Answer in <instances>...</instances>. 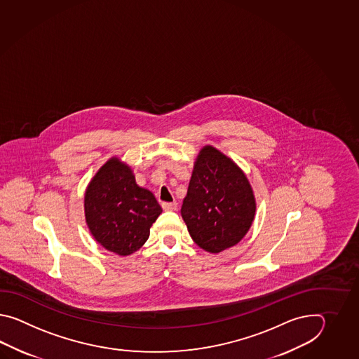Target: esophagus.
<instances>
[{
  "mask_svg": "<svg viewBox=\"0 0 359 359\" xmlns=\"http://www.w3.org/2000/svg\"><path fill=\"white\" fill-rule=\"evenodd\" d=\"M161 206H163V209H164V210H167V212H173V210H177L176 201H173V203H163Z\"/></svg>",
  "mask_w": 359,
  "mask_h": 359,
  "instance_id": "esophagus-1",
  "label": "esophagus"
}]
</instances>
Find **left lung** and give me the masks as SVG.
Returning a JSON list of instances; mask_svg holds the SVG:
<instances>
[{"mask_svg":"<svg viewBox=\"0 0 359 359\" xmlns=\"http://www.w3.org/2000/svg\"><path fill=\"white\" fill-rule=\"evenodd\" d=\"M255 196L243 169L213 146L198 151L181 215L201 249L218 254L238 244L255 217Z\"/></svg>","mask_w":359,"mask_h":359,"instance_id":"8db88e82","label":"left lung"}]
</instances>
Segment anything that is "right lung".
Segmentation results:
<instances>
[{"mask_svg": "<svg viewBox=\"0 0 359 359\" xmlns=\"http://www.w3.org/2000/svg\"><path fill=\"white\" fill-rule=\"evenodd\" d=\"M161 212L153 192L138 186L133 170L118 156L96 172L84 192V217L92 236L121 257L141 249Z\"/></svg>", "mask_w": 359, "mask_h": 359, "instance_id": "right-lung-1", "label": "right lung"}]
</instances>
